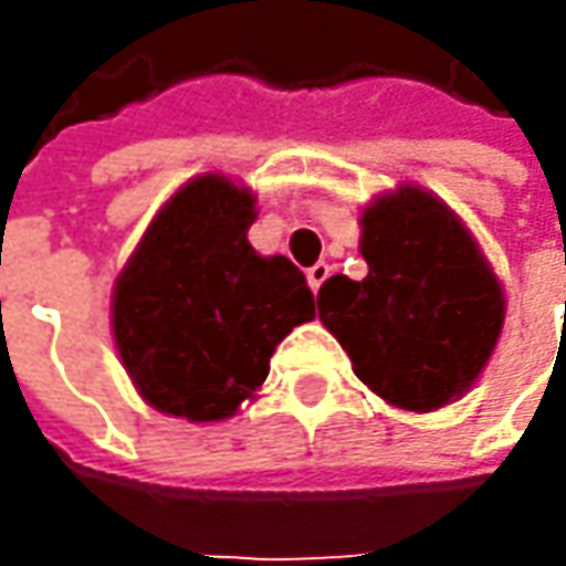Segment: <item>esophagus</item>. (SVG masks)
I'll use <instances>...</instances> for the list:
<instances>
[{"label": "esophagus", "instance_id": "obj_1", "mask_svg": "<svg viewBox=\"0 0 566 566\" xmlns=\"http://www.w3.org/2000/svg\"><path fill=\"white\" fill-rule=\"evenodd\" d=\"M305 276H308V286H312V293H317V290H321V283L331 276V264H327V261H317L315 268H308V273H305Z\"/></svg>", "mask_w": 566, "mask_h": 566}]
</instances>
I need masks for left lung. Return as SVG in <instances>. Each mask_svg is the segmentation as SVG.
Wrapping results in <instances>:
<instances>
[{
	"label": "left lung",
	"mask_w": 566,
	"mask_h": 566,
	"mask_svg": "<svg viewBox=\"0 0 566 566\" xmlns=\"http://www.w3.org/2000/svg\"><path fill=\"white\" fill-rule=\"evenodd\" d=\"M365 280L331 276L317 317L380 400L431 412L460 400L504 327V290L450 207L400 186L361 210Z\"/></svg>",
	"instance_id": "obj_1"
}]
</instances>
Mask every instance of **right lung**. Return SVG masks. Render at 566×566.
Masks as SVG:
<instances>
[{"label": "right lung", "mask_w": 566, "mask_h": 566, "mask_svg": "<svg viewBox=\"0 0 566 566\" xmlns=\"http://www.w3.org/2000/svg\"><path fill=\"white\" fill-rule=\"evenodd\" d=\"M251 188L220 172L179 188L113 286V339L135 390L188 422H220L254 397L273 349L315 317L283 254L249 245Z\"/></svg>", "instance_id": "add662e5"}]
</instances>
